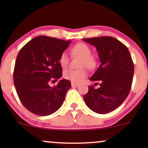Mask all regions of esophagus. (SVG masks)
Returning a JSON list of instances; mask_svg holds the SVG:
<instances>
[{"mask_svg": "<svg viewBox=\"0 0 148 148\" xmlns=\"http://www.w3.org/2000/svg\"><path fill=\"white\" fill-rule=\"evenodd\" d=\"M79 84H75V83H72V87H78Z\"/></svg>", "mask_w": 148, "mask_h": 148, "instance_id": "esophagus-1", "label": "esophagus"}]
</instances>
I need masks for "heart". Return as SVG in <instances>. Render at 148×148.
Returning a JSON list of instances; mask_svg holds the SVG:
<instances>
[{"instance_id": "b5f03b06", "label": "heart", "mask_w": 148, "mask_h": 148, "mask_svg": "<svg viewBox=\"0 0 148 148\" xmlns=\"http://www.w3.org/2000/svg\"><path fill=\"white\" fill-rule=\"evenodd\" d=\"M91 49L84 43H78L71 49L72 56L80 58L78 69H66L63 72L64 79L69 80L72 83H80L87 76L86 68L92 69L96 67L97 60L95 57L92 55ZM69 62V56L67 52L64 51L59 57V63L62 67H66Z\"/></svg>"}]
</instances>
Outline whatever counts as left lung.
<instances>
[{
	"label": "left lung",
	"mask_w": 148,
	"mask_h": 148,
	"mask_svg": "<svg viewBox=\"0 0 148 148\" xmlns=\"http://www.w3.org/2000/svg\"><path fill=\"white\" fill-rule=\"evenodd\" d=\"M94 46L98 52L99 67L90 78L99 88L88 86L84 97L87 106L99 114L114 111L124 102L130 93L134 66L127 47L112 37L83 39Z\"/></svg>",
	"instance_id": "8db88e82"
}]
</instances>
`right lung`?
I'll return each instance as SVG.
<instances>
[{
  "label": "right lung",
  "mask_w": 148,
  "mask_h": 148,
  "mask_svg": "<svg viewBox=\"0 0 148 148\" xmlns=\"http://www.w3.org/2000/svg\"><path fill=\"white\" fill-rule=\"evenodd\" d=\"M70 42L41 35L32 39L18 52L14 69V86L22 104L34 114L51 115L63 103L70 81L60 80L54 87L48 83L62 77L59 57Z\"/></svg>",
  "instance_id": "1"
}]
</instances>
